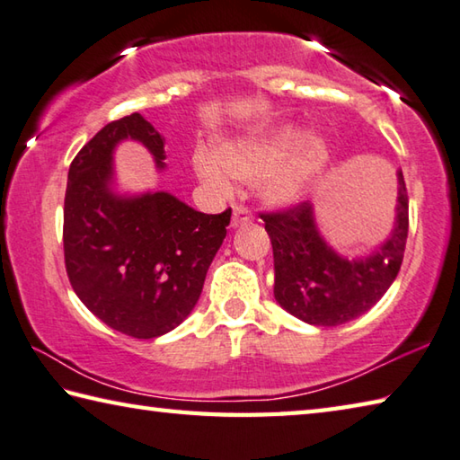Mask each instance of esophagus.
Returning <instances> with one entry per match:
<instances>
[{"label":"esophagus","instance_id":"obj_1","mask_svg":"<svg viewBox=\"0 0 460 460\" xmlns=\"http://www.w3.org/2000/svg\"><path fill=\"white\" fill-rule=\"evenodd\" d=\"M251 222H252V214L248 212V208L240 204L232 206V228H238V226H244Z\"/></svg>","mask_w":460,"mask_h":460}]
</instances>
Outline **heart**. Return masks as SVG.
<instances>
[{
    "label": "heart",
    "instance_id": "1",
    "mask_svg": "<svg viewBox=\"0 0 460 460\" xmlns=\"http://www.w3.org/2000/svg\"><path fill=\"white\" fill-rule=\"evenodd\" d=\"M329 159L327 143L315 135L303 137L296 127H279L252 137L216 143L198 153L196 172L208 185L228 191L226 177L262 181V198L287 208L305 198Z\"/></svg>",
    "mask_w": 460,
    "mask_h": 460
}]
</instances>
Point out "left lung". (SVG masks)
I'll list each match as a JSON object with an SVG mask.
<instances>
[{
  "mask_svg": "<svg viewBox=\"0 0 460 460\" xmlns=\"http://www.w3.org/2000/svg\"><path fill=\"white\" fill-rule=\"evenodd\" d=\"M261 217L275 256L277 303L309 325H343L372 309L398 277L408 238L404 175L398 172L396 226L367 259L337 254L321 238L309 201Z\"/></svg>",
  "mask_w": 460,
  "mask_h": 460,
  "instance_id": "left-lung-1",
  "label": "left lung"
}]
</instances>
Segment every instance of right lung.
Masks as SVG:
<instances>
[{
	"instance_id": "add662e5",
	"label": "right lung",
	"mask_w": 460,
	"mask_h": 460,
	"mask_svg": "<svg viewBox=\"0 0 460 460\" xmlns=\"http://www.w3.org/2000/svg\"><path fill=\"white\" fill-rule=\"evenodd\" d=\"M123 139L143 143L165 167V139L139 112L104 125L68 169L64 262L93 315L119 333L153 340L196 307L232 209L201 214L167 191L117 196L112 151Z\"/></svg>"
}]
</instances>
